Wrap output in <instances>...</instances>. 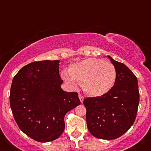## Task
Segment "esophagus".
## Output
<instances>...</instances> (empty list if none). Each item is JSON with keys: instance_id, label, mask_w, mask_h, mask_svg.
<instances>
[{"instance_id": "1", "label": "esophagus", "mask_w": 151, "mask_h": 151, "mask_svg": "<svg viewBox=\"0 0 151 151\" xmlns=\"http://www.w3.org/2000/svg\"><path fill=\"white\" fill-rule=\"evenodd\" d=\"M79 99H80L81 103H83V101H84V96H83L82 95L79 93Z\"/></svg>"}]
</instances>
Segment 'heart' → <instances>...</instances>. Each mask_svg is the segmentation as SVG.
Segmentation results:
<instances>
[{
	"label": "heart",
	"instance_id": "1",
	"mask_svg": "<svg viewBox=\"0 0 151 151\" xmlns=\"http://www.w3.org/2000/svg\"><path fill=\"white\" fill-rule=\"evenodd\" d=\"M62 77L71 85L83 82V89L86 93L99 96L111 89L116 72L111 62L101 59L88 58L71 66L70 73L62 72Z\"/></svg>",
	"mask_w": 151,
	"mask_h": 151
}]
</instances>
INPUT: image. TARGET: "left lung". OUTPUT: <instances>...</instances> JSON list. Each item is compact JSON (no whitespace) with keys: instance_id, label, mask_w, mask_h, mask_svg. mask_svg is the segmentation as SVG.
Returning a JSON list of instances; mask_svg holds the SVG:
<instances>
[{"instance_id":"obj_1","label":"left lung","mask_w":151,"mask_h":151,"mask_svg":"<svg viewBox=\"0 0 151 151\" xmlns=\"http://www.w3.org/2000/svg\"><path fill=\"white\" fill-rule=\"evenodd\" d=\"M116 72L113 87L101 96L84 99L89 132L96 138L114 140L134 123L139 104L138 80L124 64L108 56Z\"/></svg>"}]
</instances>
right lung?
<instances>
[{"mask_svg": "<svg viewBox=\"0 0 151 151\" xmlns=\"http://www.w3.org/2000/svg\"><path fill=\"white\" fill-rule=\"evenodd\" d=\"M59 60L33 62L13 79L10 104L20 129L38 142L57 139L65 130V114L81 104L77 92L63 91Z\"/></svg>", "mask_w": 151, "mask_h": 151, "instance_id": "1", "label": "right lung"}]
</instances>
